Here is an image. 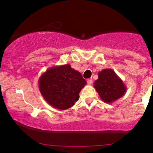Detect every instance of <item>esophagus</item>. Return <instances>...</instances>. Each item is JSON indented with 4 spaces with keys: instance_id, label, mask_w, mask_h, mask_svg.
Listing matches in <instances>:
<instances>
[{
    "instance_id": "34e87169",
    "label": "esophagus",
    "mask_w": 153,
    "mask_h": 153,
    "mask_svg": "<svg viewBox=\"0 0 153 153\" xmlns=\"http://www.w3.org/2000/svg\"><path fill=\"white\" fill-rule=\"evenodd\" d=\"M92 83H93V80L92 79H88L87 80V83L88 85H91Z\"/></svg>"
}]
</instances>
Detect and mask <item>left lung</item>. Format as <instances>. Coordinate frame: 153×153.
I'll use <instances>...</instances> for the list:
<instances>
[{"label": "left lung", "mask_w": 153, "mask_h": 153, "mask_svg": "<svg viewBox=\"0 0 153 153\" xmlns=\"http://www.w3.org/2000/svg\"><path fill=\"white\" fill-rule=\"evenodd\" d=\"M94 87L102 101L108 104L123 97L127 91L122 79L111 69H104L98 73Z\"/></svg>", "instance_id": "1"}]
</instances>
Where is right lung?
<instances>
[{"instance_id": "obj_1", "label": "right lung", "mask_w": 153, "mask_h": 153, "mask_svg": "<svg viewBox=\"0 0 153 153\" xmlns=\"http://www.w3.org/2000/svg\"><path fill=\"white\" fill-rule=\"evenodd\" d=\"M39 91L49 105L60 110L72 107L79 99L86 81L70 65L53 66L39 77Z\"/></svg>"}]
</instances>
